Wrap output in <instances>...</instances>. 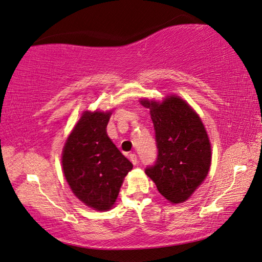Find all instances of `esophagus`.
<instances>
[{
  "label": "esophagus",
  "mask_w": 262,
  "mask_h": 262,
  "mask_svg": "<svg viewBox=\"0 0 262 262\" xmlns=\"http://www.w3.org/2000/svg\"><path fill=\"white\" fill-rule=\"evenodd\" d=\"M129 160L132 161V163L133 165H137V162H138V160H137V156L135 155V153H130L129 155Z\"/></svg>",
  "instance_id": "1"
}]
</instances>
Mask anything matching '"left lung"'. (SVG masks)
<instances>
[{
	"label": "left lung",
	"mask_w": 262,
	"mask_h": 262,
	"mask_svg": "<svg viewBox=\"0 0 262 262\" xmlns=\"http://www.w3.org/2000/svg\"><path fill=\"white\" fill-rule=\"evenodd\" d=\"M150 109L156 130L158 157L145 173L159 193L171 203H182L207 177L211 166V145L201 118L179 96L162 102L141 100Z\"/></svg>",
	"instance_id": "8db88e82"
}]
</instances>
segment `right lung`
<instances>
[{
    "label": "right lung",
    "mask_w": 262,
    "mask_h": 262,
    "mask_svg": "<svg viewBox=\"0 0 262 262\" xmlns=\"http://www.w3.org/2000/svg\"><path fill=\"white\" fill-rule=\"evenodd\" d=\"M111 112L85 111L67 138L62 169L71 191L97 211L114 206L132 162L106 134Z\"/></svg>",
    "instance_id": "obj_1"
}]
</instances>
